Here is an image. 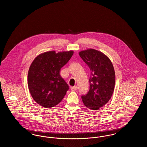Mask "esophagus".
Wrapping results in <instances>:
<instances>
[{
    "mask_svg": "<svg viewBox=\"0 0 147 147\" xmlns=\"http://www.w3.org/2000/svg\"><path fill=\"white\" fill-rule=\"evenodd\" d=\"M77 89H78L77 86H72V87H71V88H70V89H71V91H76V90H77Z\"/></svg>",
    "mask_w": 147,
    "mask_h": 147,
    "instance_id": "obj_1",
    "label": "esophagus"
}]
</instances>
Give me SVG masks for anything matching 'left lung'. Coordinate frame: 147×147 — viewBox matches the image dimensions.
<instances>
[{
  "label": "left lung",
  "mask_w": 147,
  "mask_h": 147,
  "mask_svg": "<svg viewBox=\"0 0 147 147\" xmlns=\"http://www.w3.org/2000/svg\"><path fill=\"white\" fill-rule=\"evenodd\" d=\"M79 55L90 70V89L82 96L85 106L92 110L100 109L112 96L115 85V73L111 61L96 49L81 51Z\"/></svg>",
  "instance_id": "obj_1"
}]
</instances>
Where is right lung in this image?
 <instances>
[{"label":"right lung","mask_w":147,"mask_h":147,"mask_svg":"<svg viewBox=\"0 0 147 147\" xmlns=\"http://www.w3.org/2000/svg\"><path fill=\"white\" fill-rule=\"evenodd\" d=\"M74 51L46 52L37 56L28 71L30 92L35 101L45 108L58 104L69 86L60 76V70L69 61Z\"/></svg>","instance_id":"1"}]
</instances>
